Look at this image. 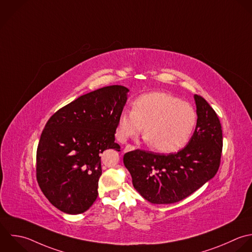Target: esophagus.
Returning <instances> with one entry per match:
<instances>
[{"label": "esophagus", "instance_id": "1", "mask_svg": "<svg viewBox=\"0 0 252 252\" xmlns=\"http://www.w3.org/2000/svg\"><path fill=\"white\" fill-rule=\"evenodd\" d=\"M135 149V146L133 145H130V144H127L125 149H124V152H127V151H131V150H134Z\"/></svg>", "mask_w": 252, "mask_h": 252}]
</instances>
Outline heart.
<instances>
[{
    "label": "heart",
    "mask_w": 252,
    "mask_h": 252,
    "mask_svg": "<svg viewBox=\"0 0 252 252\" xmlns=\"http://www.w3.org/2000/svg\"><path fill=\"white\" fill-rule=\"evenodd\" d=\"M195 124L196 114L189 103L165 92H152L139 96L132 110L121 113L117 136L125 141L144 127V138L152 149L172 153L189 142Z\"/></svg>",
    "instance_id": "heart-1"
}]
</instances>
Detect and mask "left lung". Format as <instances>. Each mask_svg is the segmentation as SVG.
<instances>
[{"label":"left lung","instance_id":"8db88e82","mask_svg":"<svg viewBox=\"0 0 252 252\" xmlns=\"http://www.w3.org/2000/svg\"><path fill=\"white\" fill-rule=\"evenodd\" d=\"M197 123L189 144L167 155L136 149L124 156L139 194L154 204L185 199L211 180L219 170L223 148L220 120L200 95L195 94Z\"/></svg>","mask_w":252,"mask_h":252}]
</instances>
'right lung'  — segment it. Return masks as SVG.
Instances as JSON below:
<instances>
[{
    "label": "right lung",
    "instance_id": "1",
    "mask_svg": "<svg viewBox=\"0 0 252 252\" xmlns=\"http://www.w3.org/2000/svg\"><path fill=\"white\" fill-rule=\"evenodd\" d=\"M128 89L106 86L58 110L47 122L36 153V178L47 199L66 214L88 210L98 196L105 150L115 142Z\"/></svg>",
    "mask_w": 252,
    "mask_h": 252
}]
</instances>
